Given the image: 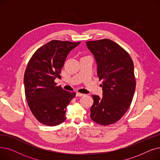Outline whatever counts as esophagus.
<instances>
[{"label":"esophagus","instance_id":"esophagus-1","mask_svg":"<svg viewBox=\"0 0 160 160\" xmlns=\"http://www.w3.org/2000/svg\"><path fill=\"white\" fill-rule=\"evenodd\" d=\"M76 97H82V96H84V94L81 93H79V92H77V93H76Z\"/></svg>","mask_w":160,"mask_h":160}]
</instances>
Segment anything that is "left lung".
<instances>
[{"label":"left lung","instance_id":"8db88e82","mask_svg":"<svg viewBox=\"0 0 160 160\" xmlns=\"http://www.w3.org/2000/svg\"><path fill=\"white\" fill-rule=\"evenodd\" d=\"M97 65V76L102 80V97L93 95L90 117L102 126L116 123L129 109L136 81L134 65L129 53L109 39L86 42Z\"/></svg>","mask_w":160,"mask_h":160}]
</instances>
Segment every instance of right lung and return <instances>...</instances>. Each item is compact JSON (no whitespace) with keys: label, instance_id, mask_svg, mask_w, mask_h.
I'll list each match as a JSON object with an SVG mask.
<instances>
[{"label":"right lung","instance_id":"1","mask_svg":"<svg viewBox=\"0 0 160 160\" xmlns=\"http://www.w3.org/2000/svg\"><path fill=\"white\" fill-rule=\"evenodd\" d=\"M80 42L52 40L34 52L24 74L26 99L34 116L40 123L54 126L66 119V108L76 95L54 81L60 78L66 58Z\"/></svg>","mask_w":160,"mask_h":160}]
</instances>
